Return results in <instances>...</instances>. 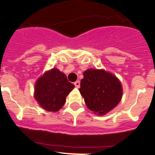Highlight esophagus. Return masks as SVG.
<instances>
[{"label": "esophagus", "mask_w": 155, "mask_h": 155, "mask_svg": "<svg viewBox=\"0 0 155 155\" xmlns=\"http://www.w3.org/2000/svg\"><path fill=\"white\" fill-rule=\"evenodd\" d=\"M74 85H75V86H76V87L79 88V86H80V82H79V80L76 81V82H75V83H74Z\"/></svg>", "instance_id": "1"}]
</instances>
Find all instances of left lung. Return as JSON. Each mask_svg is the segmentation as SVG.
<instances>
[{"instance_id": "left-lung-1", "label": "left lung", "mask_w": 155, "mask_h": 155, "mask_svg": "<svg viewBox=\"0 0 155 155\" xmlns=\"http://www.w3.org/2000/svg\"><path fill=\"white\" fill-rule=\"evenodd\" d=\"M86 107L99 116L105 115L120 102L123 88L120 81L104 69H89L83 72L80 89Z\"/></svg>"}]
</instances>
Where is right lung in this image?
Segmentation results:
<instances>
[{"mask_svg":"<svg viewBox=\"0 0 155 155\" xmlns=\"http://www.w3.org/2000/svg\"><path fill=\"white\" fill-rule=\"evenodd\" d=\"M74 87L63 72L53 68L36 80L34 97L44 110L57 112L65 104L66 97Z\"/></svg>","mask_w":155,"mask_h":155,"instance_id":"obj_1","label":"right lung"}]
</instances>
